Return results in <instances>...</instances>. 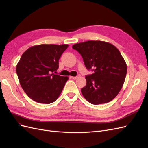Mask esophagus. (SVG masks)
Instances as JSON below:
<instances>
[{
	"mask_svg": "<svg viewBox=\"0 0 148 148\" xmlns=\"http://www.w3.org/2000/svg\"><path fill=\"white\" fill-rule=\"evenodd\" d=\"M80 77V75H77V76H74V77H71V78H72V79H77L78 77Z\"/></svg>",
	"mask_w": 148,
	"mask_h": 148,
	"instance_id": "esophagus-1",
	"label": "esophagus"
}]
</instances>
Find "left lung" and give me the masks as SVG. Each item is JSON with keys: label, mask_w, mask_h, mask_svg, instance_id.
<instances>
[{"label": "left lung", "mask_w": 148, "mask_h": 148, "mask_svg": "<svg viewBox=\"0 0 148 148\" xmlns=\"http://www.w3.org/2000/svg\"><path fill=\"white\" fill-rule=\"evenodd\" d=\"M82 56L85 67L94 73L87 75L83 96L93 104L111 101L123 86L127 67L120 51L110 43L88 40L73 46Z\"/></svg>", "instance_id": "8db88e82"}]
</instances>
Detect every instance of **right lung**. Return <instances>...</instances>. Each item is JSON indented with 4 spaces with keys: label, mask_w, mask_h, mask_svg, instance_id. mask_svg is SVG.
<instances>
[{
    "label": "right lung",
    "mask_w": 148,
    "mask_h": 148,
    "mask_svg": "<svg viewBox=\"0 0 148 148\" xmlns=\"http://www.w3.org/2000/svg\"><path fill=\"white\" fill-rule=\"evenodd\" d=\"M68 45L42 44L24 52L16 71L25 92L34 101L50 104L58 99L68 77L55 74L59 59Z\"/></svg>",
    "instance_id": "1"
}]
</instances>
